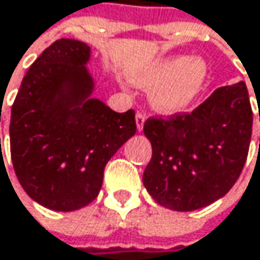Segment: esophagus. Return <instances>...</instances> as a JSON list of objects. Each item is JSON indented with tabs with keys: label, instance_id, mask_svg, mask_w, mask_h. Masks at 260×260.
Returning a JSON list of instances; mask_svg holds the SVG:
<instances>
[{
	"label": "esophagus",
	"instance_id": "obj_1",
	"mask_svg": "<svg viewBox=\"0 0 260 260\" xmlns=\"http://www.w3.org/2000/svg\"><path fill=\"white\" fill-rule=\"evenodd\" d=\"M145 120H146V114H145V112H137L136 121H137V129H139V131H142V129H143Z\"/></svg>",
	"mask_w": 260,
	"mask_h": 260
}]
</instances>
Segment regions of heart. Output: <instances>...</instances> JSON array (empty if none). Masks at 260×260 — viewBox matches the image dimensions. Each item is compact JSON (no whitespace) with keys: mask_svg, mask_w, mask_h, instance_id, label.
Masks as SVG:
<instances>
[{"mask_svg":"<svg viewBox=\"0 0 260 260\" xmlns=\"http://www.w3.org/2000/svg\"><path fill=\"white\" fill-rule=\"evenodd\" d=\"M207 63L200 57L172 56L160 59L137 73L136 80L143 86H157L152 106L163 114L184 111L200 94L207 79Z\"/></svg>","mask_w":260,"mask_h":260,"instance_id":"b5f03b06","label":"heart"}]
</instances>
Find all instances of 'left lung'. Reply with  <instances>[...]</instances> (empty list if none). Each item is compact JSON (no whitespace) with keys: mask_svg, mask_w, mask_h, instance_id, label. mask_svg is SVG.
Returning a JSON list of instances; mask_svg holds the SVG:
<instances>
[{"mask_svg":"<svg viewBox=\"0 0 260 260\" xmlns=\"http://www.w3.org/2000/svg\"><path fill=\"white\" fill-rule=\"evenodd\" d=\"M253 111L244 82L218 88L192 112L149 117L143 184L163 207L190 212L224 197L247 161Z\"/></svg>","mask_w":260,"mask_h":260,"instance_id":"1","label":"left lung"}]
</instances>
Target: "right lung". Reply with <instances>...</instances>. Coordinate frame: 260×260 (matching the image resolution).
Wrapping results in <instances>:
<instances>
[{
    "mask_svg": "<svg viewBox=\"0 0 260 260\" xmlns=\"http://www.w3.org/2000/svg\"><path fill=\"white\" fill-rule=\"evenodd\" d=\"M89 47L57 39L25 73L10 117V154L27 195L41 206L71 212L100 192L103 171L136 131V112H115L89 99Z\"/></svg>",
    "mask_w": 260,
    "mask_h": 260,
    "instance_id": "obj_1",
    "label": "right lung"
}]
</instances>
